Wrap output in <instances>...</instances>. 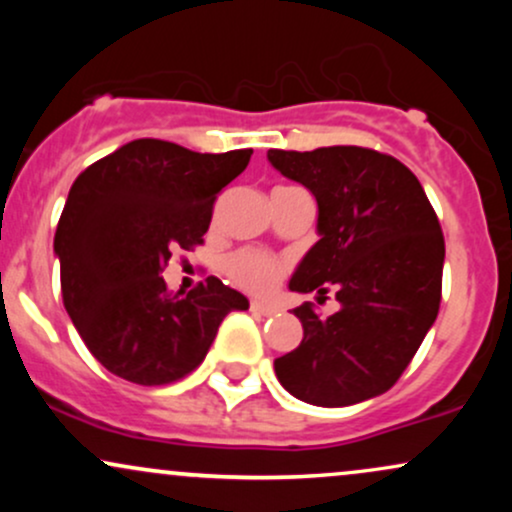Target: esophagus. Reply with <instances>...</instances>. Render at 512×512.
Wrapping results in <instances>:
<instances>
[{
	"mask_svg": "<svg viewBox=\"0 0 512 512\" xmlns=\"http://www.w3.org/2000/svg\"><path fill=\"white\" fill-rule=\"evenodd\" d=\"M250 313H252V315H260V317H272V315L276 313V308H274V305H269V303L252 301V303H250Z\"/></svg>",
	"mask_w": 512,
	"mask_h": 512,
	"instance_id": "1",
	"label": "esophagus"
}]
</instances>
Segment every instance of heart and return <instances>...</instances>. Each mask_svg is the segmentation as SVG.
<instances>
[{"instance_id":"b5f03b06","label":"heart","mask_w":512,"mask_h":512,"mask_svg":"<svg viewBox=\"0 0 512 512\" xmlns=\"http://www.w3.org/2000/svg\"><path fill=\"white\" fill-rule=\"evenodd\" d=\"M226 274L233 284L252 293H264L279 284L284 267L272 255L260 250H240L233 252L226 260Z\"/></svg>"}]
</instances>
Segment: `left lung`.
<instances>
[{"label": "left lung", "instance_id": "1", "mask_svg": "<svg viewBox=\"0 0 512 512\" xmlns=\"http://www.w3.org/2000/svg\"><path fill=\"white\" fill-rule=\"evenodd\" d=\"M269 163L317 199L320 240L289 289L334 293L330 317L303 303L296 349L276 358L279 383L317 407H349L383 395L436 322L445 240L416 175L397 158L363 146L269 149Z\"/></svg>", "mask_w": 512, "mask_h": 512}]
</instances>
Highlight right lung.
I'll use <instances>...</instances> for the list:
<instances>
[{"mask_svg":"<svg viewBox=\"0 0 512 512\" xmlns=\"http://www.w3.org/2000/svg\"><path fill=\"white\" fill-rule=\"evenodd\" d=\"M250 154L134 139L74 180L55 233L62 301L88 351L117 378L149 387L185 378L223 317L248 310V298L216 276L173 296L161 274L173 250L204 243L216 197Z\"/></svg>","mask_w":512,"mask_h":512,"instance_id":"right-lung-1","label":"right lung"}]
</instances>
